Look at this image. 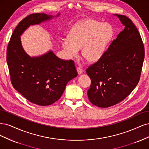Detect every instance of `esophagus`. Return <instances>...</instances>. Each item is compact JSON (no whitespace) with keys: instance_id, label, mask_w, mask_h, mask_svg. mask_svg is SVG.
I'll return each mask as SVG.
<instances>
[{"instance_id":"1","label":"esophagus","mask_w":149,"mask_h":149,"mask_svg":"<svg viewBox=\"0 0 149 149\" xmlns=\"http://www.w3.org/2000/svg\"><path fill=\"white\" fill-rule=\"evenodd\" d=\"M77 71L79 75L81 74H82V72H83L82 69H81L80 68H79V67H78V68H77Z\"/></svg>"}]
</instances>
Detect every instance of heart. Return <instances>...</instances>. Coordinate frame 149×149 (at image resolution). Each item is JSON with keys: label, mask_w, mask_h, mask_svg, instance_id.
I'll return each mask as SVG.
<instances>
[{"label": "heart", "mask_w": 149, "mask_h": 149, "mask_svg": "<svg viewBox=\"0 0 149 149\" xmlns=\"http://www.w3.org/2000/svg\"><path fill=\"white\" fill-rule=\"evenodd\" d=\"M113 35L109 24L88 19L76 24L70 31L69 38H63L61 44L68 58L77 56L81 48L85 58L94 62L103 56Z\"/></svg>", "instance_id": "1"}]
</instances>
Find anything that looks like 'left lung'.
Masks as SVG:
<instances>
[{"label": "left lung", "instance_id": "obj_1", "mask_svg": "<svg viewBox=\"0 0 149 149\" xmlns=\"http://www.w3.org/2000/svg\"><path fill=\"white\" fill-rule=\"evenodd\" d=\"M116 16L124 26L96 63L86 70L92 81L90 102L101 108L113 106L130 94L137 85L144 59L140 34L127 17Z\"/></svg>", "mask_w": 149, "mask_h": 149}]
</instances>
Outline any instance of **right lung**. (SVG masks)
<instances>
[{"label": "right lung", "mask_w": 149, "mask_h": 149, "mask_svg": "<svg viewBox=\"0 0 149 149\" xmlns=\"http://www.w3.org/2000/svg\"><path fill=\"white\" fill-rule=\"evenodd\" d=\"M56 16L33 13L18 23L7 50V62L12 84L31 103L48 106L58 100L70 80L77 76L74 62L62 60L52 50L31 57L24 50L20 36L30 26L49 21Z\"/></svg>", "instance_id": "1"}]
</instances>
